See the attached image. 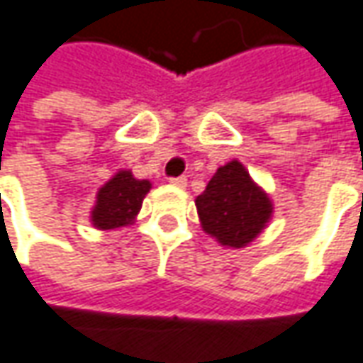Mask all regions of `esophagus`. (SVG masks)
Returning a JSON list of instances; mask_svg holds the SVG:
<instances>
[{
	"mask_svg": "<svg viewBox=\"0 0 363 363\" xmlns=\"http://www.w3.org/2000/svg\"><path fill=\"white\" fill-rule=\"evenodd\" d=\"M170 184H172V186H177V189H184V186H186V179H184V177L170 179Z\"/></svg>",
	"mask_w": 363,
	"mask_h": 363,
	"instance_id": "esophagus-1",
	"label": "esophagus"
}]
</instances>
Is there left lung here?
<instances>
[{
  "label": "left lung",
  "instance_id": "8db88e82",
  "mask_svg": "<svg viewBox=\"0 0 363 363\" xmlns=\"http://www.w3.org/2000/svg\"><path fill=\"white\" fill-rule=\"evenodd\" d=\"M195 205L203 231L219 245L233 250L252 244L274 213L268 193L254 182L240 160L219 166Z\"/></svg>",
  "mask_w": 363,
  "mask_h": 363
}]
</instances>
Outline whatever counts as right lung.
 <instances>
[{
    "mask_svg": "<svg viewBox=\"0 0 363 363\" xmlns=\"http://www.w3.org/2000/svg\"><path fill=\"white\" fill-rule=\"evenodd\" d=\"M150 189L152 182L135 179L132 170H118L97 191L95 205L91 209L93 228L107 231L132 225Z\"/></svg>",
    "mask_w": 363,
    "mask_h": 363,
    "instance_id": "1",
    "label": "right lung"
}]
</instances>
